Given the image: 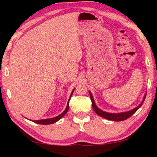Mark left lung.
<instances>
[{
  "label": "left lung",
  "mask_w": 157,
  "mask_h": 157,
  "mask_svg": "<svg viewBox=\"0 0 157 157\" xmlns=\"http://www.w3.org/2000/svg\"><path fill=\"white\" fill-rule=\"evenodd\" d=\"M89 95L90 97H91V102H92V108L94 109V111L96 112L97 115H99L101 117H103L106 119V120H112V121H116V122H120V121H122V120H127L128 118H129L130 117L132 116L134 113L136 112L137 110L141 107L142 103L144 102V100H145V97H146V93H145V96H144L143 99H142V101L141 103L138 106H136V108L133 109L132 110H130L128 111H125V112H120V113H109L106 112V111H102V110L100 109L98 107H97L96 103H95L94 100V97L92 96V94H91V91H89Z\"/></svg>",
  "instance_id": "1"
}]
</instances>
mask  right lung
<instances>
[{
  "mask_svg": "<svg viewBox=\"0 0 157 157\" xmlns=\"http://www.w3.org/2000/svg\"><path fill=\"white\" fill-rule=\"evenodd\" d=\"M74 91H75V89H73L72 91H71V95H70V97H69V99H68V102H67V105H66V109H65V111H63V112L61 113L60 115H58V116L55 117H53V118L45 119V120H32V122H35V123H37V124H41V125H49V124H53V123H55V122L58 121V120H60V119L62 118L63 117L64 115L66 114V113L68 112V109H69V101H70V99H71V96H72V94H73V92H74Z\"/></svg>",
  "mask_w": 157,
  "mask_h": 157,
  "instance_id": "add662e5",
  "label": "right lung"
}]
</instances>
